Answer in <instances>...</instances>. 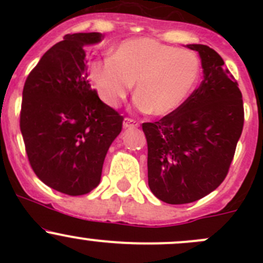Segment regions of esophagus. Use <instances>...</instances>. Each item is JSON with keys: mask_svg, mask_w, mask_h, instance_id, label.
<instances>
[{"mask_svg": "<svg viewBox=\"0 0 263 263\" xmlns=\"http://www.w3.org/2000/svg\"><path fill=\"white\" fill-rule=\"evenodd\" d=\"M140 123L137 121H135V119L129 118V117H126L123 121V127L124 128H128V127H139Z\"/></svg>", "mask_w": 263, "mask_h": 263, "instance_id": "esophagus-1", "label": "esophagus"}]
</instances>
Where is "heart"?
Masks as SVG:
<instances>
[{
  "label": "heart",
  "instance_id": "1",
  "mask_svg": "<svg viewBox=\"0 0 263 263\" xmlns=\"http://www.w3.org/2000/svg\"><path fill=\"white\" fill-rule=\"evenodd\" d=\"M90 80L108 107H117L136 81L137 108L168 116L185 102L200 76V60L192 50L178 49L153 38L127 39L110 57L95 60Z\"/></svg>",
  "mask_w": 263,
  "mask_h": 263
}]
</instances>
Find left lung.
Here are the masks:
<instances>
[{"mask_svg":"<svg viewBox=\"0 0 263 263\" xmlns=\"http://www.w3.org/2000/svg\"><path fill=\"white\" fill-rule=\"evenodd\" d=\"M187 47L200 54L202 82L176 112L142 123L148 187L171 205L200 200L221 184L245 123L242 92L219 53Z\"/></svg>","mask_w":263,"mask_h":263,"instance_id":"obj_1","label":"left lung"}]
</instances>
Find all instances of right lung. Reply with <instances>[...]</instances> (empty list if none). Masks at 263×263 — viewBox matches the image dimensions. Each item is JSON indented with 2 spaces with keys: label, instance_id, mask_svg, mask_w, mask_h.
I'll return each instance as SVG.
<instances>
[{
  "label": "right lung",
  "instance_id": "obj_1",
  "mask_svg": "<svg viewBox=\"0 0 263 263\" xmlns=\"http://www.w3.org/2000/svg\"><path fill=\"white\" fill-rule=\"evenodd\" d=\"M103 39L100 33L67 34L24 85L20 129L29 164L42 182L68 196L99 184L108 148L122 131L123 116L87 80V49Z\"/></svg>",
  "mask_w": 263,
  "mask_h": 263
}]
</instances>
